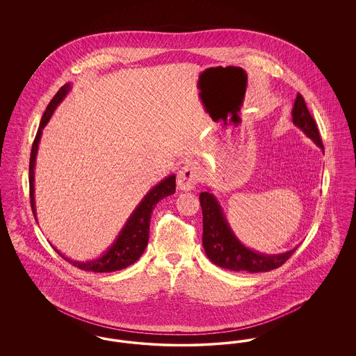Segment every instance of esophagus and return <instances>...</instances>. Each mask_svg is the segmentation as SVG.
<instances>
[{"label":"esophagus","mask_w":356,"mask_h":356,"mask_svg":"<svg viewBox=\"0 0 356 356\" xmlns=\"http://www.w3.org/2000/svg\"><path fill=\"white\" fill-rule=\"evenodd\" d=\"M200 170L195 164H186L177 173V186L181 191H191L199 183Z\"/></svg>","instance_id":"obj_1"}]
</instances>
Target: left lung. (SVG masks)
I'll use <instances>...</instances> for the list:
<instances>
[{
  "label": "left lung",
  "mask_w": 356,
  "mask_h": 356,
  "mask_svg": "<svg viewBox=\"0 0 356 356\" xmlns=\"http://www.w3.org/2000/svg\"><path fill=\"white\" fill-rule=\"evenodd\" d=\"M292 121L324 152L316 122L308 112L300 93H298L293 102ZM200 204L203 209L204 251L208 259L221 268L251 273L271 271L283 266L298 248L277 254H261L250 250L234 234L215 195L211 192H202Z\"/></svg>",
  "instance_id": "left-lung-1"
}]
</instances>
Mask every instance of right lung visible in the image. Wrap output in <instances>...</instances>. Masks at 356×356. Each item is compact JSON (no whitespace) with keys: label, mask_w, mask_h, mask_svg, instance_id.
<instances>
[{"label":"right lung","mask_w":356,"mask_h":356,"mask_svg":"<svg viewBox=\"0 0 356 356\" xmlns=\"http://www.w3.org/2000/svg\"><path fill=\"white\" fill-rule=\"evenodd\" d=\"M70 90V84L61 86V89L56 93V96L51 99L49 105L47 106V111L42 115V119L40 122L37 135L34 137L32 152H31V161H29V192H31V205L33 211L34 219L37 221L35 213V202H34V167H35V156L38 152V144L42 135V129L49 122L51 115L54 113L56 108L60 105V102L65 99ZM176 191V176L170 175L164 180H161L157 186H153L148 191V193L143 197V200L136 207L135 211L131 213L124 227L121 228L119 235L113 244L97 259L88 260V261H77L73 259H69L61 254L57 248L54 251L64 257L72 266L90 272H115L124 270L134 264L137 259L145 251L149 237V222L152 211L161 199L173 195ZM38 222V221H37Z\"/></svg>","instance_id":"add662e5"}]
</instances>
